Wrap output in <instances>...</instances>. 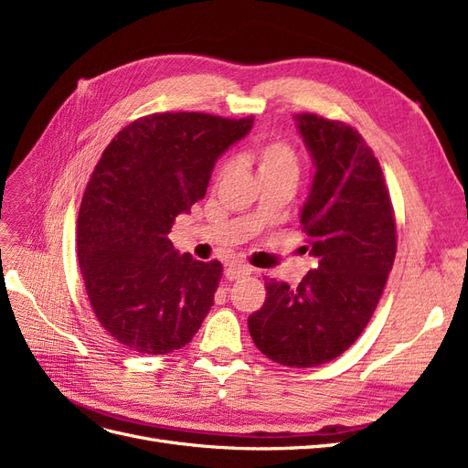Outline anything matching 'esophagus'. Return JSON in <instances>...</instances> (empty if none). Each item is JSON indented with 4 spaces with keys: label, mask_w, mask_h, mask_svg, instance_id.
Returning <instances> with one entry per match:
<instances>
[{
    "label": "esophagus",
    "mask_w": 468,
    "mask_h": 468,
    "mask_svg": "<svg viewBox=\"0 0 468 468\" xmlns=\"http://www.w3.org/2000/svg\"><path fill=\"white\" fill-rule=\"evenodd\" d=\"M253 271L251 267H248V265H229L226 267V277H229L230 281H236V279H239V277H246V275H250Z\"/></svg>",
    "instance_id": "esophagus-1"
}]
</instances>
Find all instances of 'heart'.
Listing matches in <instances>:
<instances>
[{
  "instance_id": "obj_1",
  "label": "heart",
  "mask_w": 468,
  "mask_h": 468,
  "mask_svg": "<svg viewBox=\"0 0 468 468\" xmlns=\"http://www.w3.org/2000/svg\"><path fill=\"white\" fill-rule=\"evenodd\" d=\"M251 160L256 164L260 181L296 179L301 160L296 150L285 140H267L251 150Z\"/></svg>"
}]
</instances>
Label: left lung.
<instances>
[{
  "label": "left lung",
  "mask_w": 468,
  "mask_h": 468,
  "mask_svg": "<svg viewBox=\"0 0 468 468\" xmlns=\"http://www.w3.org/2000/svg\"><path fill=\"white\" fill-rule=\"evenodd\" d=\"M294 121L314 164L301 224L318 267L299 287L265 277L267 299L248 328L263 356L306 369L342 356L369 324L394 263L396 222L363 136L313 112Z\"/></svg>",
  "instance_id": "left-lung-1"
}]
</instances>
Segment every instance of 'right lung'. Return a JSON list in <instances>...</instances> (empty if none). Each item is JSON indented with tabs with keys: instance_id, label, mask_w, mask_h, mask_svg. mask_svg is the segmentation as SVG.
<instances>
[{
	"instance_id": "obj_1",
	"label": "right lung",
	"mask_w": 468,
	"mask_h": 468,
	"mask_svg": "<svg viewBox=\"0 0 468 468\" xmlns=\"http://www.w3.org/2000/svg\"><path fill=\"white\" fill-rule=\"evenodd\" d=\"M251 124L154 112L126 124L99 158L78 215V261L99 324L122 347L165 356L199 332L222 265L179 256L167 234Z\"/></svg>"
}]
</instances>
